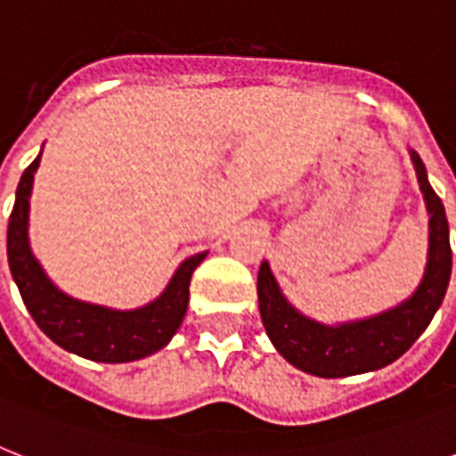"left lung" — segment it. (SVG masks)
<instances>
[{"label": "left lung", "mask_w": 456, "mask_h": 456, "mask_svg": "<svg viewBox=\"0 0 456 456\" xmlns=\"http://www.w3.org/2000/svg\"><path fill=\"white\" fill-rule=\"evenodd\" d=\"M410 156L428 210V257L421 284L410 298L371 317L322 324L305 317L303 312L286 300L267 260L260 265L257 300L265 331L270 336L272 346L277 347V353L305 374L343 379L388 367L390 362H395L410 350L411 343L426 331L433 314L443 305L452 274L450 224L443 200L428 184L421 158L411 149Z\"/></svg>", "instance_id": "left-lung-1"}]
</instances>
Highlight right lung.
<instances>
[{
	"instance_id": "1",
	"label": "right lung",
	"mask_w": 456,
	"mask_h": 456,
	"mask_svg": "<svg viewBox=\"0 0 456 456\" xmlns=\"http://www.w3.org/2000/svg\"><path fill=\"white\" fill-rule=\"evenodd\" d=\"M39 156L25 167L23 177L18 182L16 203L6 232L11 277L16 281L28 312L56 346L80 354L85 360L120 364L158 353L177 333L189 305L191 274L206 260L208 253L186 257L175 270L165 291L156 300L134 310H116L68 296L46 277L45 267L32 253L28 236L30 193Z\"/></svg>"
}]
</instances>
